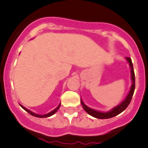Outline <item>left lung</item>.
<instances>
[{"label":"left lung","mask_w":148,"mask_h":148,"mask_svg":"<svg viewBox=\"0 0 148 148\" xmlns=\"http://www.w3.org/2000/svg\"><path fill=\"white\" fill-rule=\"evenodd\" d=\"M127 59V62H128L129 65H130V69H131V80H132V85H131V88L130 91H129V93L127 94V95L126 96L125 99L121 103H120L118 106H117L116 107L112 108L111 110L108 111V112H100V111L95 110L92 109V108L88 107L87 106H85V103H83L82 99L80 98V102H81V105L83 106V109L85 110V112L89 114L91 116L94 117V118H98V119H108V118H113V117L116 116V115H119L120 113H121L123 111H124L127 108V106L130 104L131 99H132V95H133L134 91H135V73H134V70H133V65H132V60L130 58H125Z\"/></svg>","instance_id":"1"}]
</instances>
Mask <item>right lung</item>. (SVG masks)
Returning a JSON list of instances; mask_svg holds the SVG:
<instances>
[{
    "instance_id": "1",
    "label": "right lung",
    "mask_w": 148,
    "mask_h": 148,
    "mask_svg": "<svg viewBox=\"0 0 148 148\" xmlns=\"http://www.w3.org/2000/svg\"><path fill=\"white\" fill-rule=\"evenodd\" d=\"M20 106H21V107L23 109H24V110H25V111H26V112H28L29 114H30V115H33V116L37 117V118H48V117H50V116H51V115H53V114H55V113H56V112H57V111H58V110L59 108H60V105H59L58 106L57 108H56V109H54V110H52L51 112H48V113L45 114V115H38V114H36V113H34V112H32V111L29 110L28 109H27V108H25V107H23V106H21V105H20Z\"/></svg>"
}]
</instances>
